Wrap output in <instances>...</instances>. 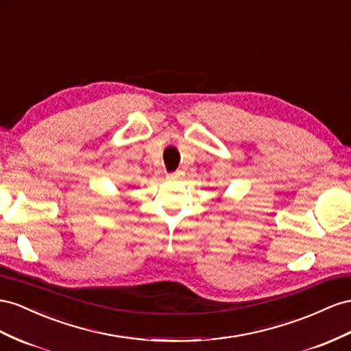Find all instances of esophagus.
Segmentation results:
<instances>
[{
    "mask_svg": "<svg viewBox=\"0 0 351 351\" xmlns=\"http://www.w3.org/2000/svg\"><path fill=\"white\" fill-rule=\"evenodd\" d=\"M182 178H184V171H177V173H171L167 176L168 182H176V180H182Z\"/></svg>",
    "mask_w": 351,
    "mask_h": 351,
    "instance_id": "obj_1",
    "label": "esophagus"
}]
</instances>
